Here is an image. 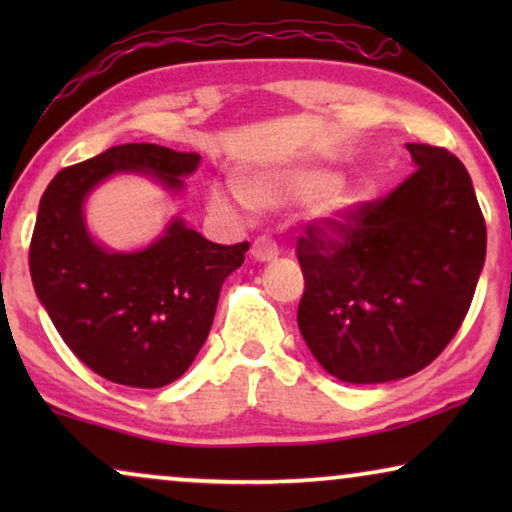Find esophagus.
<instances>
[{"label":"esophagus","mask_w":512,"mask_h":512,"mask_svg":"<svg viewBox=\"0 0 512 512\" xmlns=\"http://www.w3.org/2000/svg\"><path fill=\"white\" fill-rule=\"evenodd\" d=\"M277 254H279V244L268 235L256 237L254 244H251V256H254L256 261H272V258H277Z\"/></svg>","instance_id":"obj_1"}]
</instances>
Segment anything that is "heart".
I'll return each instance as SVG.
<instances>
[{"instance_id":"b5f03b06","label":"heart","mask_w":512,"mask_h":512,"mask_svg":"<svg viewBox=\"0 0 512 512\" xmlns=\"http://www.w3.org/2000/svg\"><path fill=\"white\" fill-rule=\"evenodd\" d=\"M340 177L324 167H303L293 170L277 179H254L244 186L247 198L256 207H277L284 202H314V221L321 228L335 230L349 219L359 205V195L352 188L338 186ZM242 200L240 193L230 191L226 186L212 188V205L219 212L233 214L237 202Z\"/></svg>"}]
</instances>
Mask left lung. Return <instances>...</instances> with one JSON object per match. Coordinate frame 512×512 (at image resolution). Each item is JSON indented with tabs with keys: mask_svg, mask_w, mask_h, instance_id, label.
<instances>
[{
	"mask_svg": "<svg viewBox=\"0 0 512 512\" xmlns=\"http://www.w3.org/2000/svg\"><path fill=\"white\" fill-rule=\"evenodd\" d=\"M417 170L359 202L340 228L298 237V328L324 370L380 384L429 366L459 331L485 265L487 228L461 160L408 144Z\"/></svg>",
	"mask_w": 512,
	"mask_h": 512,
	"instance_id": "8db88e82",
	"label": "left lung"
}]
</instances>
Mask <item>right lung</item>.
<instances>
[{
    "label": "right lung",
    "mask_w": 512,
    "mask_h": 512,
    "mask_svg": "<svg viewBox=\"0 0 512 512\" xmlns=\"http://www.w3.org/2000/svg\"><path fill=\"white\" fill-rule=\"evenodd\" d=\"M198 163V153L158 144L111 146L60 170L41 195L30 242L34 291L76 359L104 380L158 389L184 375L249 242L214 244L174 219L146 249L116 254L88 235L83 202L114 172L153 174L179 191Z\"/></svg>",
    "instance_id": "right-lung-1"
}]
</instances>
